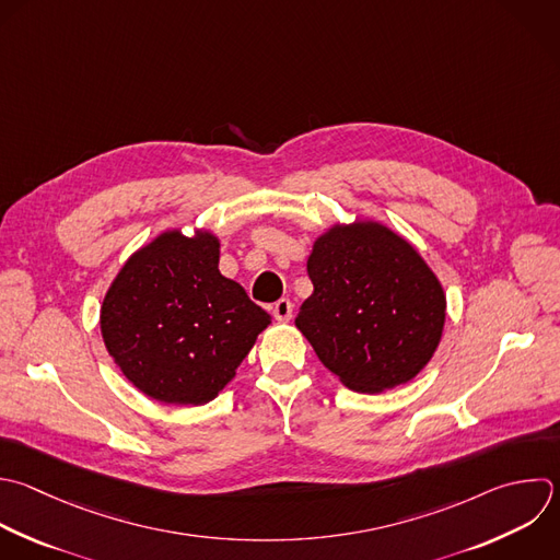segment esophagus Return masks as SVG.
I'll return each mask as SVG.
<instances>
[{"label": "esophagus", "mask_w": 560, "mask_h": 560, "mask_svg": "<svg viewBox=\"0 0 560 560\" xmlns=\"http://www.w3.org/2000/svg\"><path fill=\"white\" fill-rule=\"evenodd\" d=\"M271 311H273V317H276L278 322H289L291 315H293V304H291V300L282 298V300H278V302L273 304Z\"/></svg>", "instance_id": "1"}]
</instances>
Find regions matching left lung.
<instances>
[{
  "instance_id": "obj_1",
  "label": "left lung",
  "mask_w": 560,
  "mask_h": 560,
  "mask_svg": "<svg viewBox=\"0 0 560 560\" xmlns=\"http://www.w3.org/2000/svg\"><path fill=\"white\" fill-rule=\"evenodd\" d=\"M306 269L315 291L295 326L346 387L392 389L433 357L446 300L405 238L370 221L335 225L315 241Z\"/></svg>"
}]
</instances>
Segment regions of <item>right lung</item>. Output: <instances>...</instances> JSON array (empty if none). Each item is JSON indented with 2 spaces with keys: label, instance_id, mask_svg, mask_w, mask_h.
I'll use <instances>...</instances> for the list:
<instances>
[{
  "label": "right lung",
  "instance_id": "right-lung-1",
  "mask_svg": "<svg viewBox=\"0 0 560 560\" xmlns=\"http://www.w3.org/2000/svg\"><path fill=\"white\" fill-rule=\"evenodd\" d=\"M271 317L221 276L219 241L166 232L136 252L101 308L122 374L166 405H203L236 374Z\"/></svg>",
  "mask_w": 560,
  "mask_h": 560
}]
</instances>
